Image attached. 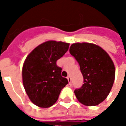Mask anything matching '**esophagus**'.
<instances>
[{"instance_id":"34e87169","label":"esophagus","mask_w":126,"mask_h":126,"mask_svg":"<svg viewBox=\"0 0 126 126\" xmlns=\"http://www.w3.org/2000/svg\"><path fill=\"white\" fill-rule=\"evenodd\" d=\"M67 79H68L69 84H71V78H70V76H67Z\"/></svg>"}]
</instances>
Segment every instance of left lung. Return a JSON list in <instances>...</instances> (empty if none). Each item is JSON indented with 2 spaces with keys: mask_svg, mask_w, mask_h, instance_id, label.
<instances>
[{
  "mask_svg": "<svg viewBox=\"0 0 126 126\" xmlns=\"http://www.w3.org/2000/svg\"><path fill=\"white\" fill-rule=\"evenodd\" d=\"M69 52L78 62L84 84L74 91L77 99L86 106L103 102L111 91L115 76L113 61L105 50L88 42L72 44Z\"/></svg>",
  "mask_w": 126,
  "mask_h": 126,
  "instance_id": "obj_1",
  "label": "left lung"
}]
</instances>
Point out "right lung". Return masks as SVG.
Instances as JSON below:
<instances>
[{"instance_id":"obj_1","label":"right lung","mask_w":126,"mask_h":126,"mask_svg":"<svg viewBox=\"0 0 126 126\" xmlns=\"http://www.w3.org/2000/svg\"><path fill=\"white\" fill-rule=\"evenodd\" d=\"M69 46L67 42L49 40L27 56L22 68L23 84L29 98L36 106L48 108L53 105L68 84L56 63L68 50Z\"/></svg>"}]
</instances>
